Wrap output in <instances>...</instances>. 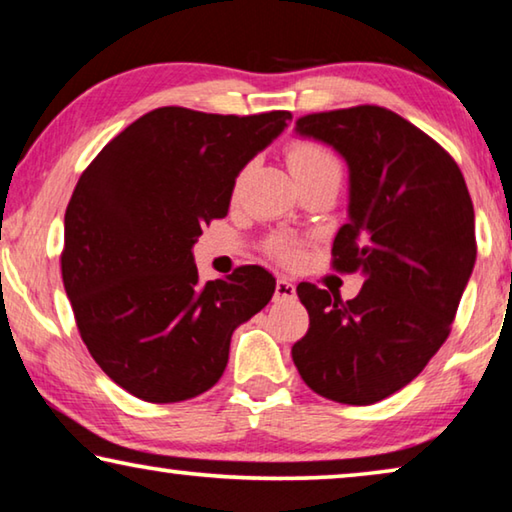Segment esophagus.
Instances as JSON below:
<instances>
[{
	"instance_id": "obj_1",
	"label": "esophagus",
	"mask_w": 512,
	"mask_h": 512,
	"mask_svg": "<svg viewBox=\"0 0 512 512\" xmlns=\"http://www.w3.org/2000/svg\"><path fill=\"white\" fill-rule=\"evenodd\" d=\"M296 296V287L289 278H278L276 280V301H289Z\"/></svg>"
}]
</instances>
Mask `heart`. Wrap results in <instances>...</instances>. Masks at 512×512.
I'll use <instances>...</instances> for the list:
<instances>
[{
  "instance_id": "b5f03b06",
  "label": "heart",
  "mask_w": 512,
  "mask_h": 512,
  "mask_svg": "<svg viewBox=\"0 0 512 512\" xmlns=\"http://www.w3.org/2000/svg\"><path fill=\"white\" fill-rule=\"evenodd\" d=\"M287 163H289V170H292L296 181L312 177V174H319V172H342L340 158L335 156V151L331 147H326V144L315 142V140H299V142L289 144ZM269 253L276 259H280V262L292 264L299 259L301 248L296 241L285 239V236H278V239H273L269 243Z\"/></svg>"
}]
</instances>
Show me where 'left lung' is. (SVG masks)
Here are the masks:
<instances>
[{
    "label": "left lung",
    "instance_id": "1",
    "mask_svg": "<svg viewBox=\"0 0 512 512\" xmlns=\"http://www.w3.org/2000/svg\"><path fill=\"white\" fill-rule=\"evenodd\" d=\"M296 133L347 160L349 220L331 266L365 282L349 301L296 287L310 326L292 358L317 395L365 407L421 375L451 333L476 262L474 204L453 156L379 105L305 114Z\"/></svg>",
    "mask_w": 512,
    "mask_h": 512
}]
</instances>
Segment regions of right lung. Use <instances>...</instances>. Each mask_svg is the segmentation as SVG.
<instances>
[{
	"label": "right lung",
	"instance_id": "right-lung-1",
	"mask_svg": "<svg viewBox=\"0 0 512 512\" xmlns=\"http://www.w3.org/2000/svg\"><path fill=\"white\" fill-rule=\"evenodd\" d=\"M292 112L158 108L105 144L64 216L61 278L89 354L144 402H181L223 377L230 340L276 292L248 264L202 285L193 243L225 218L239 172Z\"/></svg>",
	"mask_w": 512,
	"mask_h": 512
}]
</instances>
